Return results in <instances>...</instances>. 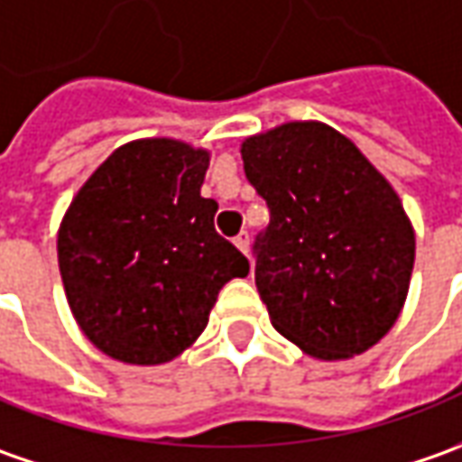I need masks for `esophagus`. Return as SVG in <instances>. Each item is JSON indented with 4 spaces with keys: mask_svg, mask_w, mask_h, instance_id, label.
Masks as SVG:
<instances>
[{
    "mask_svg": "<svg viewBox=\"0 0 462 462\" xmlns=\"http://www.w3.org/2000/svg\"><path fill=\"white\" fill-rule=\"evenodd\" d=\"M235 245L240 247L245 255H250V235H247V232H240V235L235 237Z\"/></svg>",
    "mask_w": 462,
    "mask_h": 462,
    "instance_id": "obj_1",
    "label": "esophagus"
}]
</instances>
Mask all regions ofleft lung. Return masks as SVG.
<instances>
[{"mask_svg": "<svg viewBox=\"0 0 462 462\" xmlns=\"http://www.w3.org/2000/svg\"><path fill=\"white\" fill-rule=\"evenodd\" d=\"M240 152L271 212L253 247L271 325L311 358L365 353L409 294L414 227L399 194L325 122H283Z\"/></svg>", "mask_w": 462, "mask_h": 462, "instance_id": "left-lung-1", "label": "left lung"}]
</instances>
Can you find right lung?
<instances>
[{
  "instance_id": "add662e5",
  "label": "right lung",
  "mask_w": 462,
  "mask_h": 462,
  "mask_svg": "<svg viewBox=\"0 0 462 462\" xmlns=\"http://www.w3.org/2000/svg\"><path fill=\"white\" fill-rule=\"evenodd\" d=\"M209 151L173 137L125 143L73 197L58 230L66 299L94 347L161 365L191 347L219 289L250 271L201 197Z\"/></svg>"
}]
</instances>
